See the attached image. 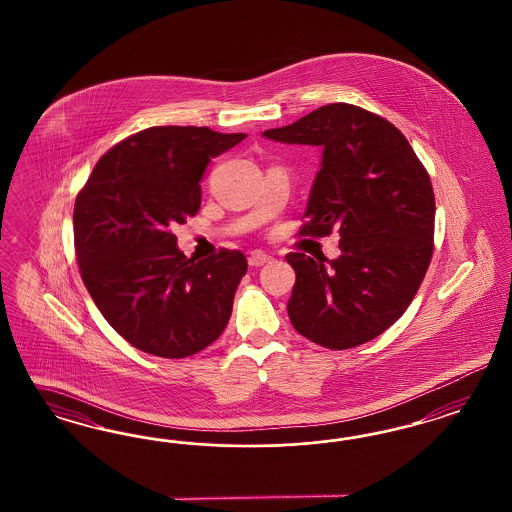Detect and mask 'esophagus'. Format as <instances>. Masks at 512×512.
<instances>
[{"mask_svg":"<svg viewBox=\"0 0 512 512\" xmlns=\"http://www.w3.org/2000/svg\"><path fill=\"white\" fill-rule=\"evenodd\" d=\"M270 261H272V257H270V255H266L263 251H253V253L249 255L248 259L249 266H253V268L264 266V264L270 263Z\"/></svg>","mask_w":512,"mask_h":512,"instance_id":"34e87169","label":"esophagus"}]
</instances>
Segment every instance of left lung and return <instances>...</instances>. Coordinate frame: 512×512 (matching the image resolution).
<instances>
[{
	"label": "left lung",
	"mask_w": 512,
	"mask_h": 512,
	"mask_svg": "<svg viewBox=\"0 0 512 512\" xmlns=\"http://www.w3.org/2000/svg\"><path fill=\"white\" fill-rule=\"evenodd\" d=\"M266 139L323 148L300 234L336 227L341 255L285 259L295 268L287 304L296 332L326 349H351L394 325L417 295L434 253V189L398 127L370 110L330 103Z\"/></svg>",
	"instance_id": "left-lung-1"
}]
</instances>
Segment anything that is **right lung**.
I'll use <instances>...</instances> for the list:
<instances>
[{"label":"right lung","mask_w":512,"mask_h":512,"mask_svg":"<svg viewBox=\"0 0 512 512\" xmlns=\"http://www.w3.org/2000/svg\"><path fill=\"white\" fill-rule=\"evenodd\" d=\"M246 139L208 127H148L112 146L78 191L80 276L109 325L148 355L186 358L221 336L248 272L238 249L187 259L172 227L201 208L202 172Z\"/></svg>","instance_id":"1"}]
</instances>
